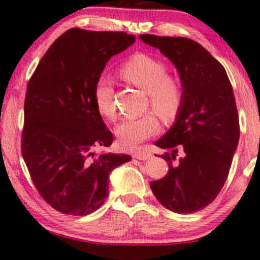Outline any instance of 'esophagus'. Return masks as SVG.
Instances as JSON below:
<instances>
[{
    "label": "esophagus",
    "instance_id": "34e87169",
    "mask_svg": "<svg viewBox=\"0 0 260 260\" xmlns=\"http://www.w3.org/2000/svg\"><path fill=\"white\" fill-rule=\"evenodd\" d=\"M151 152L150 151H137L134 154V157L137 159H148L151 157Z\"/></svg>",
    "mask_w": 260,
    "mask_h": 260
}]
</instances>
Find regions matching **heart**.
Returning a JSON list of instances; mask_svg holds the SVG:
<instances>
[{
  "instance_id": "obj_1",
  "label": "heart",
  "mask_w": 260,
  "mask_h": 260,
  "mask_svg": "<svg viewBox=\"0 0 260 260\" xmlns=\"http://www.w3.org/2000/svg\"><path fill=\"white\" fill-rule=\"evenodd\" d=\"M124 79L148 92L149 103L154 111L166 122H172L179 115L183 102L182 84L168 74V67L162 60L145 53H135L119 70ZM95 108L102 116L115 117L113 85L108 77L97 80L93 90ZM157 117L148 112L136 118H127L116 126V136L126 149H135L148 138L158 133Z\"/></svg>"
}]
</instances>
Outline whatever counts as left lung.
<instances>
[{"instance_id": "1", "label": "left lung", "mask_w": 260, "mask_h": 260, "mask_svg": "<svg viewBox=\"0 0 260 260\" xmlns=\"http://www.w3.org/2000/svg\"><path fill=\"white\" fill-rule=\"evenodd\" d=\"M140 39L175 65L183 88L175 123L155 143L166 149L161 157L169 172L152 181L151 190L169 211L194 213L218 197L237 150L240 129L232 85L221 63L197 41L152 34Z\"/></svg>"}]
</instances>
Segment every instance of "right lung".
Wrapping results in <instances>:
<instances>
[{"label":"right lung","mask_w":260,"mask_h":260,"mask_svg":"<svg viewBox=\"0 0 260 260\" xmlns=\"http://www.w3.org/2000/svg\"><path fill=\"white\" fill-rule=\"evenodd\" d=\"M135 40L125 31L71 28L53 42L28 83L22 156L39 193L63 214L97 211L108 197L110 173L131 159L93 152L113 141L93 90L106 62Z\"/></svg>","instance_id":"right-lung-1"}]
</instances>
